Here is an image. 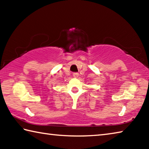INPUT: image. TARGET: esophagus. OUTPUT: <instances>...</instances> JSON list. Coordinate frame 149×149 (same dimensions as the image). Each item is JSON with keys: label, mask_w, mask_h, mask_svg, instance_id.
<instances>
[{"label": "esophagus", "mask_w": 149, "mask_h": 149, "mask_svg": "<svg viewBox=\"0 0 149 149\" xmlns=\"http://www.w3.org/2000/svg\"><path fill=\"white\" fill-rule=\"evenodd\" d=\"M73 76L75 78H77L79 76V74H78V73H74V74H73Z\"/></svg>", "instance_id": "34e87169"}]
</instances>
